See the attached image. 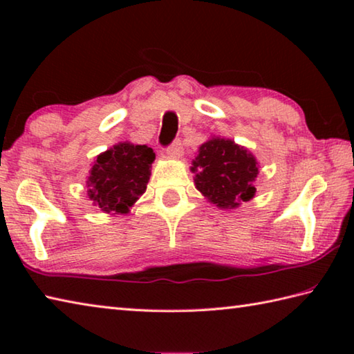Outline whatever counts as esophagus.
I'll use <instances>...</instances> for the list:
<instances>
[{
	"label": "esophagus",
	"instance_id": "esophagus-1",
	"mask_svg": "<svg viewBox=\"0 0 354 354\" xmlns=\"http://www.w3.org/2000/svg\"><path fill=\"white\" fill-rule=\"evenodd\" d=\"M167 154H169L170 158H173V159L181 158V156H183V145H181V142L175 140V142L171 143V145L167 147Z\"/></svg>",
	"mask_w": 354,
	"mask_h": 354
}]
</instances>
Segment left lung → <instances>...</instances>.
Returning <instances> with one entry per match:
<instances>
[{
  "mask_svg": "<svg viewBox=\"0 0 354 354\" xmlns=\"http://www.w3.org/2000/svg\"><path fill=\"white\" fill-rule=\"evenodd\" d=\"M195 185L215 206L234 209L254 196L257 162L232 140L212 139L200 147L192 162Z\"/></svg>",
  "mask_w": 354,
  "mask_h": 354,
  "instance_id": "obj_1",
  "label": "left lung"
}]
</instances>
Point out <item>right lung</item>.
<instances>
[{"label": "right lung", "mask_w": 354, "mask_h": 354, "mask_svg": "<svg viewBox=\"0 0 354 354\" xmlns=\"http://www.w3.org/2000/svg\"><path fill=\"white\" fill-rule=\"evenodd\" d=\"M154 153L147 145L118 143L100 154L88 176V198L104 212L127 214L147 190Z\"/></svg>", "instance_id": "obj_1"}]
</instances>
